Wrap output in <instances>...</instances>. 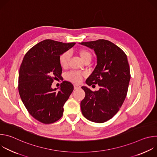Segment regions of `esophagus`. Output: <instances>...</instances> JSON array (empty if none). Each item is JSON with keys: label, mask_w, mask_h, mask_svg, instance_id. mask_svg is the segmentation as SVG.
I'll return each instance as SVG.
<instances>
[{"label": "esophagus", "mask_w": 157, "mask_h": 157, "mask_svg": "<svg viewBox=\"0 0 157 157\" xmlns=\"http://www.w3.org/2000/svg\"><path fill=\"white\" fill-rule=\"evenodd\" d=\"M79 88H80V86L79 85L76 84H74V89H79Z\"/></svg>", "instance_id": "1"}]
</instances>
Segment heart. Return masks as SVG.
Masks as SVG:
<instances>
[{
  "instance_id": "b5f03b06",
  "label": "heart",
  "mask_w": 157,
  "mask_h": 157,
  "mask_svg": "<svg viewBox=\"0 0 157 157\" xmlns=\"http://www.w3.org/2000/svg\"><path fill=\"white\" fill-rule=\"evenodd\" d=\"M79 56L83 62L87 59L91 60L92 55L87 50L82 49V50H79ZM70 56H71V54L69 52H64L59 56V62L60 65L62 67H66L67 65H68V61L70 58ZM82 76H83V73H82L77 72V71H72V72L69 73L68 74H67L66 78L69 81H71L72 82H79L81 80Z\"/></svg>"
}]
</instances>
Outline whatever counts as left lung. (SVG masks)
<instances>
[{
    "instance_id": "1",
    "label": "left lung",
    "mask_w": 157,
    "mask_h": 157,
    "mask_svg": "<svg viewBox=\"0 0 157 157\" xmlns=\"http://www.w3.org/2000/svg\"><path fill=\"white\" fill-rule=\"evenodd\" d=\"M79 44L93 50L97 58V65L86 83L100 86L95 92L81 87L85 92L80 105L82 114L89 121L103 123L117 114L125 99L130 79L127 57L119 47L108 40Z\"/></svg>"
}]
</instances>
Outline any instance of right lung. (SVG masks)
I'll list each match as a JSON object with an SVG mask.
<instances>
[{
	"label": "right lung",
	"mask_w": 157,
	"mask_h": 157,
	"mask_svg": "<svg viewBox=\"0 0 157 157\" xmlns=\"http://www.w3.org/2000/svg\"><path fill=\"white\" fill-rule=\"evenodd\" d=\"M75 44L43 40L29 50L22 61L18 73L19 94L30 114L40 122L52 124L63 116L73 85L64 81L59 88L53 89L52 84L61 78L59 56Z\"/></svg>",
	"instance_id": "obj_1"
}]
</instances>
